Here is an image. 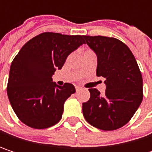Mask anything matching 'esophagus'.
<instances>
[{"mask_svg": "<svg viewBox=\"0 0 152 152\" xmlns=\"http://www.w3.org/2000/svg\"><path fill=\"white\" fill-rule=\"evenodd\" d=\"M79 90H81V87H80V86H76V91H78Z\"/></svg>", "mask_w": 152, "mask_h": 152, "instance_id": "esophagus-1", "label": "esophagus"}]
</instances>
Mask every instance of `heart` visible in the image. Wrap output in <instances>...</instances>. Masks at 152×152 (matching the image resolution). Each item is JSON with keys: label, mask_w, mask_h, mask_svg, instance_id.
Listing matches in <instances>:
<instances>
[{"label": "heart", "mask_w": 152, "mask_h": 152, "mask_svg": "<svg viewBox=\"0 0 152 152\" xmlns=\"http://www.w3.org/2000/svg\"><path fill=\"white\" fill-rule=\"evenodd\" d=\"M88 52H92V51H91V50H87V51H86L85 53H88Z\"/></svg>", "instance_id": "obj_1"}]
</instances>
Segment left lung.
<instances>
[{"label": "left lung", "mask_w": 152, "mask_h": 152, "mask_svg": "<svg viewBox=\"0 0 152 152\" xmlns=\"http://www.w3.org/2000/svg\"><path fill=\"white\" fill-rule=\"evenodd\" d=\"M85 43L97 54V76L106 78L101 95L89 89L90 99L83 103V113L89 124L115 130L126 125L142 103V77L130 49L115 38L84 36Z\"/></svg>", "instance_id": "8db88e82"}]
</instances>
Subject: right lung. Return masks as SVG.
<instances>
[{
	"instance_id": "add662e5",
	"label": "right lung",
	"mask_w": 152,
	"mask_h": 152,
	"mask_svg": "<svg viewBox=\"0 0 152 152\" xmlns=\"http://www.w3.org/2000/svg\"><path fill=\"white\" fill-rule=\"evenodd\" d=\"M84 36L43 32L30 39L10 66L7 93L15 113L25 125L44 129L60 121L63 106L76 92L73 84L59 86L52 76L70 53L85 44Z\"/></svg>"
}]
</instances>
